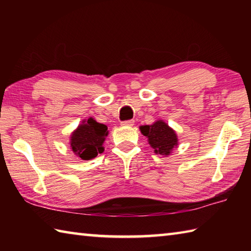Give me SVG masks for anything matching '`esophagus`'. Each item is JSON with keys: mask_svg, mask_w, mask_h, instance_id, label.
<instances>
[{"mask_svg": "<svg viewBox=\"0 0 251 251\" xmlns=\"http://www.w3.org/2000/svg\"><path fill=\"white\" fill-rule=\"evenodd\" d=\"M134 123H135L134 120L123 121V122H121V125H122V126H132V125H134Z\"/></svg>", "mask_w": 251, "mask_h": 251, "instance_id": "34e87169", "label": "esophagus"}]
</instances>
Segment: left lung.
<instances>
[{
	"instance_id": "8db88e82",
	"label": "left lung",
	"mask_w": 251,
	"mask_h": 251,
	"mask_svg": "<svg viewBox=\"0 0 251 251\" xmlns=\"http://www.w3.org/2000/svg\"><path fill=\"white\" fill-rule=\"evenodd\" d=\"M140 129L143 136L148 137L149 143L155 153L169 155L173 149L178 145L176 132L163 121H157L151 126H141Z\"/></svg>"
}]
</instances>
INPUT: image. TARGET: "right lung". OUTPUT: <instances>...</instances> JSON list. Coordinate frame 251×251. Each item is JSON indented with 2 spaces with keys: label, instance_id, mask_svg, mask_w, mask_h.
Segmentation results:
<instances>
[{
  "label": "right lung",
  "instance_id": "1",
  "mask_svg": "<svg viewBox=\"0 0 251 251\" xmlns=\"http://www.w3.org/2000/svg\"><path fill=\"white\" fill-rule=\"evenodd\" d=\"M108 136V127L94 119L84 121L71 136V149L76 156L89 161L103 152V141Z\"/></svg>",
  "mask_w": 251,
  "mask_h": 251
}]
</instances>
